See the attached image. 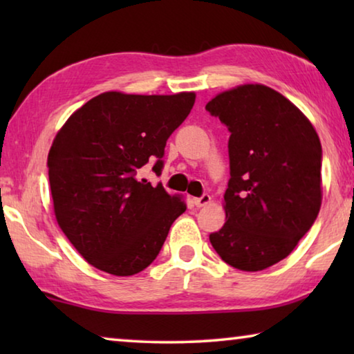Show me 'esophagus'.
<instances>
[{"mask_svg":"<svg viewBox=\"0 0 354 354\" xmlns=\"http://www.w3.org/2000/svg\"><path fill=\"white\" fill-rule=\"evenodd\" d=\"M194 203H195V206H196V207H203V206H206V205H209V203H211V195H207V194L201 195L200 198H195V200H194Z\"/></svg>","mask_w":354,"mask_h":354,"instance_id":"34e87169","label":"esophagus"}]
</instances>
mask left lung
<instances>
[{
	"instance_id": "obj_1",
	"label": "left lung",
	"mask_w": 354,
	"mask_h": 354,
	"mask_svg": "<svg viewBox=\"0 0 354 354\" xmlns=\"http://www.w3.org/2000/svg\"><path fill=\"white\" fill-rule=\"evenodd\" d=\"M206 111L230 129L226 223L209 236L231 267L259 272L297 247L322 206V145L309 118L263 84H242Z\"/></svg>"
}]
</instances>
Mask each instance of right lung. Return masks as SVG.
Here are the masks:
<instances>
[{"instance_id": "obj_1", "label": "right lung", "mask_w": 354, "mask_h": 354, "mask_svg": "<svg viewBox=\"0 0 354 354\" xmlns=\"http://www.w3.org/2000/svg\"><path fill=\"white\" fill-rule=\"evenodd\" d=\"M195 92L88 100L57 131L48 153L53 209L64 234L91 266L131 277L151 263L187 206L139 171L162 169L167 139L195 103Z\"/></svg>"}]
</instances>
